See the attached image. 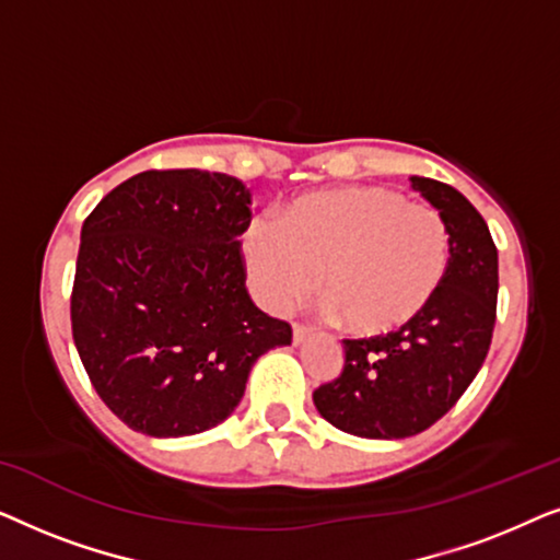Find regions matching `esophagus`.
Segmentation results:
<instances>
[{"instance_id":"esophagus-1","label":"esophagus","mask_w":560,"mask_h":560,"mask_svg":"<svg viewBox=\"0 0 560 560\" xmlns=\"http://www.w3.org/2000/svg\"><path fill=\"white\" fill-rule=\"evenodd\" d=\"M311 336V328L308 326H303V324H295L293 326V343L298 347V343H303L305 339H308Z\"/></svg>"}]
</instances>
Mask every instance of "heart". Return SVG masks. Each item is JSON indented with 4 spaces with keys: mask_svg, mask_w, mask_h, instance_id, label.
Returning <instances> with one entry per match:
<instances>
[{
    "mask_svg": "<svg viewBox=\"0 0 560 560\" xmlns=\"http://www.w3.org/2000/svg\"><path fill=\"white\" fill-rule=\"evenodd\" d=\"M244 259L267 308L308 295L324 270L328 311L354 334L385 336L441 293L451 232L433 206L408 203L400 190L351 186L298 198L282 221H252Z\"/></svg>",
    "mask_w": 560,
    "mask_h": 560,
    "instance_id": "1",
    "label": "heart"
}]
</instances>
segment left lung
Instances as JSON below:
<instances>
[{"mask_svg": "<svg viewBox=\"0 0 560 560\" xmlns=\"http://www.w3.org/2000/svg\"><path fill=\"white\" fill-rule=\"evenodd\" d=\"M446 219L451 262L435 301L400 331L343 339V370L313 393L328 423L359 439H408L454 408L485 364L497 318V247L456 188L410 178Z\"/></svg>", "mask_w": 560, "mask_h": 560, "instance_id": "8db88e82", "label": "left lung"}]
</instances>
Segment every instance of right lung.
<instances>
[{
    "instance_id": "add662e5",
    "label": "right lung",
    "mask_w": 560,
    "mask_h": 560,
    "mask_svg": "<svg viewBox=\"0 0 560 560\" xmlns=\"http://www.w3.org/2000/svg\"><path fill=\"white\" fill-rule=\"evenodd\" d=\"M249 203L226 173L144 171L83 221L73 341L98 397L132 431L180 439L219 425L257 359L293 339L244 285Z\"/></svg>"
}]
</instances>
